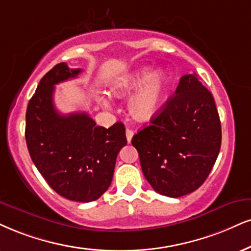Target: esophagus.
<instances>
[{
    "instance_id": "1",
    "label": "esophagus",
    "mask_w": 251,
    "mask_h": 251,
    "mask_svg": "<svg viewBox=\"0 0 251 251\" xmlns=\"http://www.w3.org/2000/svg\"><path fill=\"white\" fill-rule=\"evenodd\" d=\"M126 141H128V143H130L132 136H134V131H132L131 129H126Z\"/></svg>"
}]
</instances>
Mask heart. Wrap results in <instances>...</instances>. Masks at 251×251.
Masks as SVG:
<instances>
[{"instance_id":"heart-1","label":"heart","mask_w":251,"mask_h":251,"mask_svg":"<svg viewBox=\"0 0 251 251\" xmlns=\"http://www.w3.org/2000/svg\"><path fill=\"white\" fill-rule=\"evenodd\" d=\"M169 88V76L163 69L150 73L149 66H142L126 74L111 85L110 93L116 98H125L138 89L129 100V111L135 120L147 122L157 115ZM101 103L109 106L106 99Z\"/></svg>"}]
</instances>
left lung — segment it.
Returning <instances> with one entry per match:
<instances>
[{
    "instance_id": "left-lung-1",
    "label": "left lung",
    "mask_w": 251,
    "mask_h": 251,
    "mask_svg": "<svg viewBox=\"0 0 251 251\" xmlns=\"http://www.w3.org/2000/svg\"><path fill=\"white\" fill-rule=\"evenodd\" d=\"M145 179L162 196L199 188L221 147V122L212 93L199 76L182 75L176 93L131 140Z\"/></svg>"
}]
</instances>
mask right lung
<instances>
[{"mask_svg": "<svg viewBox=\"0 0 251 251\" xmlns=\"http://www.w3.org/2000/svg\"><path fill=\"white\" fill-rule=\"evenodd\" d=\"M80 72L60 63L43 76L27 103L25 140L31 159L52 190L69 200L89 202L110 186L126 137L122 122L107 129L86 113H58L54 86Z\"/></svg>", "mask_w": 251, "mask_h": 251, "instance_id": "right-lung-1", "label": "right lung"}]
</instances>
